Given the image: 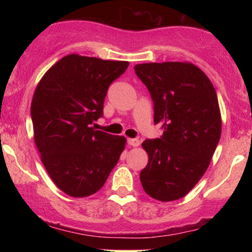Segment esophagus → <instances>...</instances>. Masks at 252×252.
Wrapping results in <instances>:
<instances>
[{
  "label": "esophagus",
  "mask_w": 252,
  "mask_h": 252,
  "mask_svg": "<svg viewBox=\"0 0 252 252\" xmlns=\"http://www.w3.org/2000/svg\"><path fill=\"white\" fill-rule=\"evenodd\" d=\"M140 140L138 138H128V144L131 147H138L140 146Z\"/></svg>",
  "instance_id": "1"
}]
</instances>
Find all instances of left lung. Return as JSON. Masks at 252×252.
Returning a JSON list of instances; mask_svg holds the SVG:
<instances>
[{
    "label": "left lung",
    "mask_w": 252,
    "mask_h": 252,
    "mask_svg": "<svg viewBox=\"0 0 252 252\" xmlns=\"http://www.w3.org/2000/svg\"><path fill=\"white\" fill-rule=\"evenodd\" d=\"M134 68L154 103V123L163 129L160 138L142 143L148 164L140 173L141 184L156 200H178L200 180L218 146L221 118L216 90L189 63H147Z\"/></svg>",
    "instance_id": "1"
}]
</instances>
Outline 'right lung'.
<instances>
[{
	"label": "right lung",
	"mask_w": 252,
	"mask_h": 252,
	"mask_svg": "<svg viewBox=\"0 0 252 252\" xmlns=\"http://www.w3.org/2000/svg\"><path fill=\"white\" fill-rule=\"evenodd\" d=\"M128 62L70 54L37 84L31 105L34 141L48 175L66 194L89 196L105 184L126 147L123 136L92 126Z\"/></svg>",
	"instance_id": "right-lung-1"
}]
</instances>
